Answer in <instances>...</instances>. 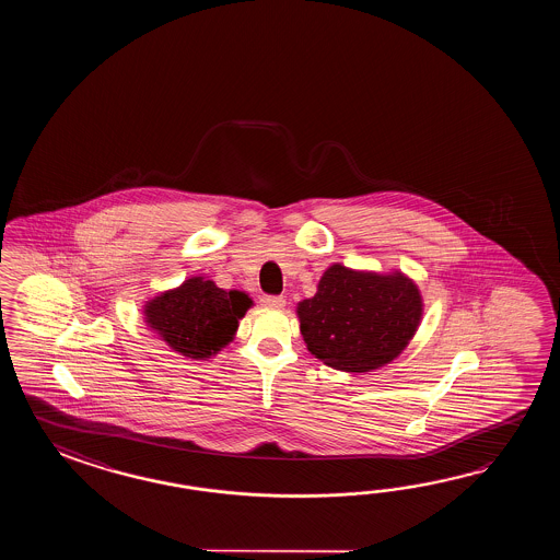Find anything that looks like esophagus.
<instances>
[{
	"label": "esophagus",
	"mask_w": 560,
	"mask_h": 560,
	"mask_svg": "<svg viewBox=\"0 0 560 560\" xmlns=\"http://www.w3.org/2000/svg\"><path fill=\"white\" fill-rule=\"evenodd\" d=\"M262 304L266 308H284L285 300L282 296H264Z\"/></svg>",
	"instance_id": "34e87169"
}]
</instances>
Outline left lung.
<instances>
[{
    "label": "left lung",
    "instance_id": "1",
    "mask_svg": "<svg viewBox=\"0 0 560 560\" xmlns=\"http://www.w3.org/2000/svg\"><path fill=\"white\" fill-rule=\"evenodd\" d=\"M310 354L342 372H372L400 357L418 332L424 298L400 270L374 272L332 264L316 294L298 302Z\"/></svg>",
    "mask_w": 560,
    "mask_h": 560
}]
</instances>
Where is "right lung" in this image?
Returning <instances> with one entry per match:
<instances>
[{"instance_id": "obj_1", "label": "right lung", "mask_w": 560, "mask_h": 560, "mask_svg": "<svg viewBox=\"0 0 560 560\" xmlns=\"http://www.w3.org/2000/svg\"><path fill=\"white\" fill-rule=\"evenodd\" d=\"M254 306L244 290L218 288L208 276H190L176 288L145 300L148 330L179 357L208 360L220 354Z\"/></svg>"}]
</instances>
